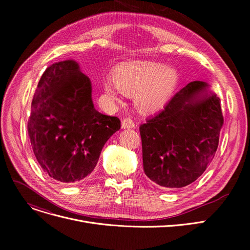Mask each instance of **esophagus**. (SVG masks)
Returning <instances> with one entry per match:
<instances>
[{"label":"esophagus","mask_w":250,"mask_h":250,"mask_svg":"<svg viewBox=\"0 0 250 250\" xmlns=\"http://www.w3.org/2000/svg\"><path fill=\"white\" fill-rule=\"evenodd\" d=\"M136 127V124L133 122L132 118H125L122 122V128H134Z\"/></svg>","instance_id":"1"}]
</instances>
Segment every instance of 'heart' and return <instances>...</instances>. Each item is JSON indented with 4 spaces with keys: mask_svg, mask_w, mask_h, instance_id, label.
<instances>
[{
    "mask_svg": "<svg viewBox=\"0 0 250 250\" xmlns=\"http://www.w3.org/2000/svg\"><path fill=\"white\" fill-rule=\"evenodd\" d=\"M179 82V73L172 65L150 61H134L121 64L114 76L104 79L108 100L120 102L121 95H135L137 108L143 113L162 109Z\"/></svg>",
    "mask_w": 250,
    "mask_h": 250,
    "instance_id": "heart-1",
    "label": "heart"
}]
</instances>
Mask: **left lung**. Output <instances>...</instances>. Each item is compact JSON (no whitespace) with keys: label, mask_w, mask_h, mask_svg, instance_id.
Instances as JSON below:
<instances>
[{"label":"left lung","mask_w":250,"mask_h":250,"mask_svg":"<svg viewBox=\"0 0 250 250\" xmlns=\"http://www.w3.org/2000/svg\"><path fill=\"white\" fill-rule=\"evenodd\" d=\"M211 85L193 81L140 126L145 174L168 189L198 179L216 154L223 115Z\"/></svg>","instance_id":"left-lung-1"}]
</instances>
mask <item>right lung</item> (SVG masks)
Segmentation results:
<instances>
[{
    "label": "right lung",
    "instance_id": "obj_1",
    "mask_svg": "<svg viewBox=\"0 0 250 250\" xmlns=\"http://www.w3.org/2000/svg\"><path fill=\"white\" fill-rule=\"evenodd\" d=\"M120 128V118L95 109L91 81L76 61L59 62L45 70L28 122L31 147L45 174L63 183L84 179Z\"/></svg>",
    "mask_w": 250,
    "mask_h": 250
}]
</instances>
